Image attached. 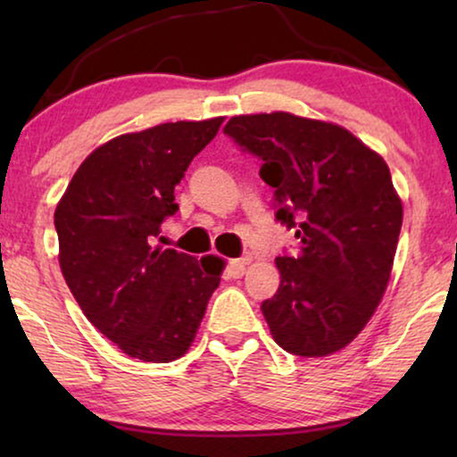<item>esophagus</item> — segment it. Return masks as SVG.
Here are the masks:
<instances>
[{
  "label": "esophagus",
  "instance_id": "esophagus-1",
  "mask_svg": "<svg viewBox=\"0 0 457 457\" xmlns=\"http://www.w3.org/2000/svg\"><path fill=\"white\" fill-rule=\"evenodd\" d=\"M247 264H249V258H241V260H233V262H228V277H233V278H241L243 274H245V268H247Z\"/></svg>",
  "mask_w": 457,
  "mask_h": 457
}]
</instances>
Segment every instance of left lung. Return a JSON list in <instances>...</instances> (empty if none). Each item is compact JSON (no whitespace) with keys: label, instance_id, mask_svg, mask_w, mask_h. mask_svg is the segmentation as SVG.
Listing matches in <instances>:
<instances>
[{"label":"left lung","instance_id":"obj_1","mask_svg":"<svg viewBox=\"0 0 457 457\" xmlns=\"http://www.w3.org/2000/svg\"><path fill=\"white\" fill-rule=\"evenodd\" d=\"M224 135L262 160L277 220L299 241L277 258L278 291L262 302L274 341L303 358L339 352L391 277L403 208L389 166L347 129L289 112L233 116Z\"/></svg>","mask_w":457,"mask_h":457}]
</instances>
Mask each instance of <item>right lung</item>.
I'll use <instances>...</instances> for the list:
<instances>
[{"instance_id":"add662e5","label":"right lung","mask_w":457,"mask_h":457,"mask_svg":"<svg viewBox=\"0 0 457 457\" xmlns=\"http://www.w3.org/2000/svg\"><path fill=\"white\" fill-rule=\"evenodd\" d=\"M222 118L166 122L97 147L54 214L60 268L99 333L141 361L166 364L191 347L224 262L154 245L177 214L174 187Z\"/></svg>"}]
</instances>
